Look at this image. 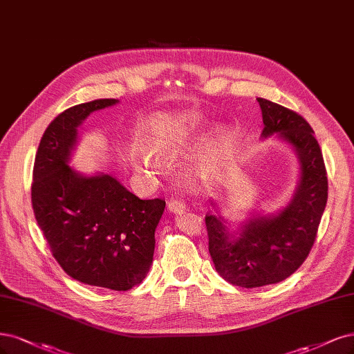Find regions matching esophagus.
Wrapping results in <instances>:
<instances>
[{"instance_id":"obj_1","label":"esophagus","mask_w":354,"mask_h":354,"mask_svg":"<svg viewBox=\"0 0 354 354\" xmlns=\"http://www.w3.org/2000/svg\"><path fill=\"white\" fill-rule=\"evenodd\" d=\"M167 208H168L169 212H173V214H181V212L186 211V203L180 201V199H177V198H171L168 201Z\"/></svg>"}]
</instances>
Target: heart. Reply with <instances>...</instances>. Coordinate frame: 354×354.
<instances>
[{"label": "heart", "mask_w": 354, "mask_h": 354, "mask_svg": "<svg viewBox=\"0 0 354 354\" xmlns=\"http://www.w3.org/2000/svg\"><path fill=\"white\" fill-rule=\"evenodd\" d=\"M203 127L201 113L156 114L140 127V148L145 156L158 161H173L185 152ZM231 143V130L225 124L216 126L206 138L190 176L205 178L221 168Z\"/></svg>", "instance_id": "heart-1"}]
</instances>
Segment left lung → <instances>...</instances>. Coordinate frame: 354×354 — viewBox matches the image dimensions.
Here are the masks:
<instances>
[{"mask_svg": "<svg viewBox=\"0 0 354 354\" xmlns=\"http://www.w3.org/2000/svg\"><path fill=\"white\" fill-rule=\"evenodd\" d=\"M262 109V139L275 135L293 148L300 177L288 203L274 214L246 218L237 230L211 201L215 214L205 216L209 253L216 272L228 283L253 288L290 277L308 258L328 199L322 152L309 123L297 113L258 98Z\"/></svg>", "mask_w": 354, "mask_h": 354, "instance_id": "1", "label": "left lung"}]
</instances>
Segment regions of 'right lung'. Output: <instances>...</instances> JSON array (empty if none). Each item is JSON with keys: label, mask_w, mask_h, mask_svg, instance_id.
<instances>
[{"label": "right lung", "mask_w": 354, "mask_h": 354, "mask_svg": "<svg viewBox=\"0 0 354 354\" xmlns=\"http://www.w3.org/2000/svg\"><path fill=\"white\" fill-rule=\"evenodd\" d=\"M115 104L118 100H95L51 121L35 158L32 206L67 275L83 284L127 291L142 283L152 265L165 201H142L113 176H84L68 165L83 121Z\"/></svg>", "instance_id": "1"}]
</instances>
